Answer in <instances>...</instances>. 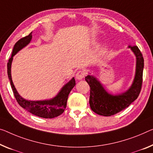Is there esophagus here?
I'll return each mask as SVG.
<instances>
[{
	"label": "esophagus",
	"instance_id": "obj_1",
	"mask_svg": "<svg viewBox=\"0 0 153 153\" xmlns=\"http://www.w3.org/2000/svg\"><path fill=\"white\" fill-rule=\"evenodd\" d=\"M85 75V71H83V70H79L76 74V79L78 80H81L84 78Z\"/></svg>",
	"mask_w": 153,
	"mask_h": 153
}]
</instances>
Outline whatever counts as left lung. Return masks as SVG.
Returning a JSON list of instances; mask_svg holds the SVG:
<instances>
[{"instance_id":"8db88e82","label":"left lung","mask_w":153,"mask_h":153,"mask_svg":"<svg viewBox=\"0 0 153 153\" xmlns=\"http://www.w3.org/2000/svg\"><path fill=\"white\" fill-rule=\"evenodd\" d=\"M128 48L136 57V69L133 83L125 92L110 94L96 77L91 75L85 76V81L90 87V105L96 114L103 116H113L128 107L139 96L142 85L144 58L137 46H129Z\"/></svg>"}]
</instances>
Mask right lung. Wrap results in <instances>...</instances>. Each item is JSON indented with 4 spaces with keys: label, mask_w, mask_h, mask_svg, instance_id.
<instances>
[{
    "label": "right lung",
    "mask_w": 153,
    "mask_h": 153,
    "mask_svg": "<svg viewBox=\"0 0 153 153\" xmlns=\"http://www.w3.org/2000/svg\"><path fill=\"white\" fill-rule=\"evenodd\" d=\"M32 38V32L29 35L19 39L13 46L11 57L7 63V74L12 88L14 96L18 104L28 111L35 116L44 117V118H53L63 114L66 107L68 97L72 89L74 88L76 83L73 77L70 81L62 88L58 94L52 99L38 101L27 100L19 95L13 83L11 74V67L13 57L18 51L24 48L30 43Z\"/></svg>",
    "instance_id": "add662e5"
}]
</instances>
